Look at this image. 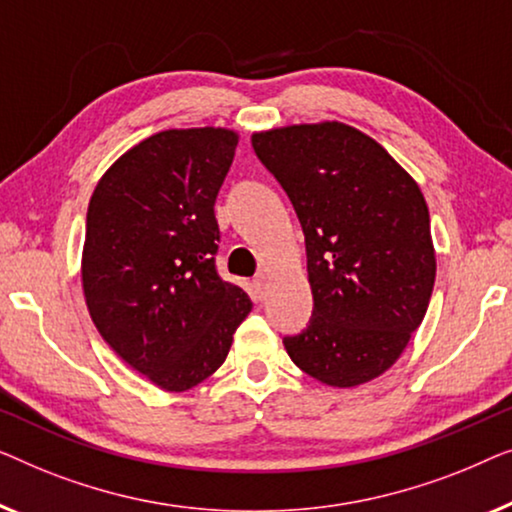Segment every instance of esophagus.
<instances>
[{"label": "esophagus", "instance_id": "obj_1", "mask_svg": "<svg viewBox=\"0 0 512 512\" xmlns=\"http://www.w3.org/2000/svg\"><path fill=\"white\" fill-rule=\"evenodd\" d=\"M264 287H266V273L259 271L257 276H255V290H257L259 294H264Z\"/></svg>", "mask_w": 512, "mask_h": 512}]
</instances>
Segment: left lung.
Instances as JSON below:
<instances>
[{
    "label": "left lung",
    "instance_id": "obj_1",
    "mask_svg": "<svg viewBox=\"0 0 512 512\" xmlns=\"http://www.w3.org/2000/svg\"><path fill=\"white\" fill-rule=\"evenodd\" d=\"M259 162L306 236L313 318L283 338L301 371L331 387L378 378L422 325L436 278L429 208L397 160L343 122L253 134Z\"/></svg>",
    "mask_w": 512,
    "mask_h": 512
}]
</instances>
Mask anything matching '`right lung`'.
Listing matches in <instances>:
<instances>
[{
  "label": "right lung",
  "mask_w": 512,
  "mask_h": 512,
  "mask_svg": "<svg viewBox=\"0 0 512 512\" xmlns=\"http://www.w3.org/2000/svg\"><path fill=\"white\" fill-rule=\"evenodd\" d=\"M239 134L167 129L111 164L88 206L83 294L122 362L167 392L220 369L253 301L215 271V199Z\"/></svg>",
  "instance_id": "obj_1"
}]
</instances>
